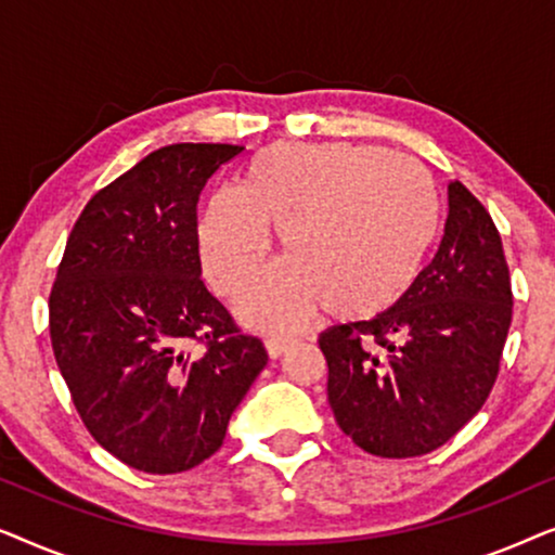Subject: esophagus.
<instances>
[{
  "instance_id": "1",
  "label": "esophagus",
  "mask_w": 555,
  "mask_h": 555,
  "mask_svg": "<svg viewBox=\"0 0 555 555\" xmlns=\"http://www.w3.org/2000/svg\"><path fill=\"white\" fill-rule=\"evenodd\" d=\"M295 346V338H287V336H268L264 338V348H268L270 359H280V356L291 351Z\"/></svg>"
}]
</instances>
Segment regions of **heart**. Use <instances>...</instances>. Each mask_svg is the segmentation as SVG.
Instances as JSON below:
<instances>
[{
    "instance_id": "1",
    "label": "heart",
    "mask_w": 555,
    "mask_h": 555,
    "mask_svg": "<svg viewBox=\"0 0 555 555\" xmlns=\"http://www.w3.org/2000/svg\"><path fill=\"white\" fill-rule=\"evenodd\" d=\"M270 227L291 260L240 300L242 321L295 331L321 308L371 321L412 291L439 230L437 186L414 158L356 143H272L240 189H219L199 217L204 275L234 298L270 255Z\"/></svg>"
}]
</instances>
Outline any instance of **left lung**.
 Instances as JSON below:
<instances>
[{
  "mask_svg": "<svg viewBox=\"0 0 555 555\" xmlns=\"http://www.w3.org/2000/svg\"><path fill=\"white\" fill-rule=\"evenodd\" d=\"M444 234L412 291L371 321L318 344L344 435L376 457H420L452 439L490 397L513 318L511 272L488 209L447 186Z\"/></svg>",
  "mask_w": 555,
  "mask_h": 555,
  "instance_id": "8db88e82",
  "label": "left lung"
}]
</instances>
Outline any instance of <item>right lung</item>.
<instances>
[{
	"label": "right lung",
	"instance_id": "obj_1",
	"mask_svg": "<svg viewBox=\"0 0 555 555\" xmlns=\"http://www.w3.org/2000/svg\"><path fill=\"white\" fill-rule=\"evenodd\" d=\"M230 143H171L86 204L50 293L55 361L95 442L128 467L202 465L268 363L207 291L196 202Z\"/></svg>",
	"mask_w": 555,
	"mask_h": 555
}]
</instances>
